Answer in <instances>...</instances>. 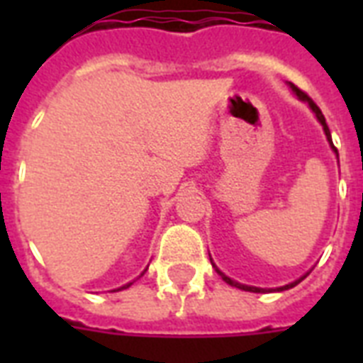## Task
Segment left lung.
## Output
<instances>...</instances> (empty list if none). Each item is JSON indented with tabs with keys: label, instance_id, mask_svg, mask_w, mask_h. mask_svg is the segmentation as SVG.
<instances>
[{
	"label": "left lung",
	"instance_id": "1",
	"mask_svg": "<svg viewBox=\"0 0 363 363\" xmlns=\"http://www.w3.org/2000/svg\"><path fill=\"white\" fill-rule=\"evenodd\" d=\"M290 88H292L294 94H296V96H298V98L301 99V101H307V104H309V107H311V109H313V113H315V115H316V118H318V122H320V124H322V128H324V133H326L328 141H330L332 148H335V147H333V143H332V133H330V130H328L326 118H324V115H322V111L318 109V105H316L315 101H313V99H311L309 96H307V94L301 92V90H299V88L296 86V84H290ZM335 152H337V150H335ZM211 264H213V259H211ZM213 267H215L216 273H218V275L222 277V281L228 282L230 286H235V288H239V290H245V292H256V294L273 292V290H277V292H282V290H288V288H292V286H296V284H299V282L303 281L305 277L309 275V273H305L303 277H299L298 281L290 282V284H286V286H281V288H256V286H247V284H241V282H235V281H233V279H230V277H228V275H224V273H222V271L218 269V267H216L215 264H213Z\"/></svg>",
	"mask_w": 363,
	"mask_h": 363
}]
</instances>
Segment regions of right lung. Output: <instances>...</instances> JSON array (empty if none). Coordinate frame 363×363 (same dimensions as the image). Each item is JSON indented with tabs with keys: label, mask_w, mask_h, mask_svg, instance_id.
Returning <instances> with one entry per match:
<instances>
[{
	"label": "right lung",
	"mask_w": 363,
	"mask_h": 363,
	"mask_svg": "<svg viewBox=\"0 0 363 363\" xmlns=\"http://www.w3.org/2000/svg\"><path fill=\"white\" fill-rule=\"evenodd\" d=\"M143 273H145V271H143ZM143 273H141V275H143ZM130 284H131V282H130ZM130 284H125V286H122V288H118V290H124V288H128V286H130Z\"/></svg>",
	"instance_id": "obj_1"
}]
</instances>
